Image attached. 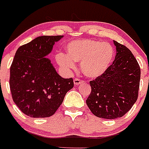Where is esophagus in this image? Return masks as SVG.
Masks as SVG:
<instances>
[{
	"mask_svg": "<svg viewBox=\"0 0 149 149\" xmlns=\"http://www.w3.org/2000/svg\"><path fill=\"white\" fill-rule=\"evenodd\" d=\"M84 82V80H81L78 78H75L74 80V84H75L76 86L79 85V84H83Z\"/></svg>",
	"mask_w": 149,
	"mask_h": 149,
	"instance_id": "1",
	"label": "esophagus"
}]
</instances>
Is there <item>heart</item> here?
<instances>
[{
    "mask_svg": "<svg viewBox=\"0 0 149 149\" xmlns=\"http://www.w3.org/2000/svg\"><path fill=\"white\" fill-rule=\"evenodd\" d=\"M67 54L56 56L58 65L66 72L75 69L74 62L80 63L82 72L86 77L95 78L106 72L112 63L114 50L111 44L94 40H75L66 46Z\"/></svg>",
    "mask_w": 149,
    "mask_h": 149,
    "instance_id": "obj_1",
    "label": "heart"
}]
</instances>
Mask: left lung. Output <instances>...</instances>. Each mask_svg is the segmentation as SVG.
Segmentation results:
<instances>
[{
	"label": "left lung",
	"mask_w": 149,
	"mask_h": 149,
	"mask_svg": "<svg viewBox=\"0 0 149 149\" xmlns=\"http://www.w3.org/2000/svg\"><path fill=\"white\" fill-rule=\"evenodd\" d=\"M117 53L103 74L90 81L91 94L86 104L96 117H121L132 109L138 97L140 68L132 52L114 40Z\"/></svg>",
	"instance_id": "obj_1"
}]
</instances>
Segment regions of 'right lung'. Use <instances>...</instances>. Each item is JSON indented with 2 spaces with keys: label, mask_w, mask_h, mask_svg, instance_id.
<instances>
[{
  "label": "right lung",
  "mask_w": 149,
  "mask_h": 149,
  "mask_svg": "<svg viewBox=\"0 0 149 149\" xmlns=\"http://www.w3.org/2000/svg\"><path fill=\"white\" fill-rule=\"evenodd\" d=\"M63 37H38L16 51L10 67L9 86L13 101L29 117L53 115L73 88V79L61 77L46 58Z\"/></svg>",
  "instance_id": "obj_1"
}]
</instances>
